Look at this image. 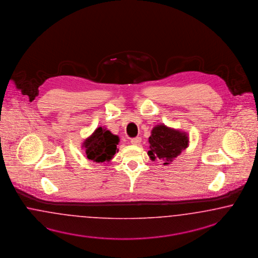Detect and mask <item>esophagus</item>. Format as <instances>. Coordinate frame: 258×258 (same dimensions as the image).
<instances>
[{
  "label": "esophagus",
  "mask_w": 258,
  "mask_h": 258,
  "mask_svg": "<svg viewBox=\"0 0 258 258\" xmlns=\"http://www.w3.org/2000/svg\"><path fill=\"white\" fill-rule=\"evenodd\" d=\"M131 142H132V144L136 145V146H137V145H139L141 143V138H140V137H135V138L132 139Z\"/></svg>",
  "instance_id": "obj_1"
}]
</instances>
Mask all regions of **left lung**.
I'll list each match as a JSON object with an SVG mask.
<instances>
[{
  "label": "left lung",
  "mask_w": 258,
  "mask_h": 258,
  "mask_svg": "<svg viewBox=\"0 0 258 258\" xmlns=\"http://www.w3.org/2000/svg\"><path fill=\"white\" fill-rule=\"evenodd\" d=\"M150 151L148 155L151 160L162 159L163 165H169L177 155H180L189 146V137L185 132L157 124L152 130L149 137Z\"/></svg>",
  "instance_id": "8db88e82"
}]
</instances>
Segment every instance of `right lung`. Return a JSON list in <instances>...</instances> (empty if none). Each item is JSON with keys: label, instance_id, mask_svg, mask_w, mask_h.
I'll use <instances>...</instances> for the list:
<instances>
[{"label": "right lung", "instance_id": "obj_1", "mask_svg": "<svg viewBox=\"0 0 258 258\" xmlns=\"http://www.w3.org/2000/svg\"><path fill=\"white\" fill-rule=\"evenodd\" d=\"M120 139L118 135L111 134L104 126L97 127L94 133L84 139L82 148L84 149L87 158L96 163L109 162L118 153L117 145Z\"/></svg>", "mask_w": 258, "mask_h": 258}]
</instances>
